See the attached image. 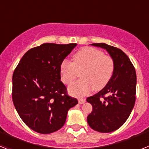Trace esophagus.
Returning a JSON list of instances; mask_svg holds the SVG:
<instances>
[{
	"label": "esophagus",
	"mask_w": 149,
	"mask_h": 149,
	"mask_svg": "<svg viewBox=\"0 0 149 149\" xmlns=\"http://www.w3.org/2000/svg\"><path fill=\"white\" fill-rule=\"evenodd\" d=\"M85 101H86V100L84 99V98H79V99H78V103L80 104H84V103H85Z\"/></svg>",
	"instance_id": "1"
}]
</instances>
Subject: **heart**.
<instances>
[{
    "mask_svg": "<svg viewBox=\"0 0 149 149\" xmlns=\"http://www.w3.org/2000/svg\"><path fill=\"white\" fill-rule=\"evenodd\" d=\"M114 61L111 56L104 55L101 51L86 47L72 56V63L65 60L60 65V75L65 84H72L81 74L82 80L68 88L72 96L87 95L93 90H100L108 84L114 72Z\"/></svg>",
    "mask_w": 149,
    "mask_h": 149,
    "instance_id": "heart-1",
    "label": "heart"
}]
</instances>
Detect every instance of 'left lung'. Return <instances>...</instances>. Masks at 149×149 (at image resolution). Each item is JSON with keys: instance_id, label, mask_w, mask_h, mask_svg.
<instances>
[{"instance_id": "8db88e82", "label": "left lung", "mask_w": 149, "mask_h": 149, "mask_svg": "<svg viewBox=\"0 0 149 149\" xmlns=\"http://www.w3.org/2000/svg\"><path fill=\"white\" fill-rule=\"evenodd\" d=\"M91 45L106 50L113 60L115 66L108 84L97 94L86 99L93 106L87 122L96 131L113 132L126 122L134 108L136 100V72L128 56L121 49L105 43ZM104 95L108 97H104Z\"/></svg>"}]
</instances>
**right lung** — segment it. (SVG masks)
Here are the masks:
<instances>
[{
	"mask_svg": "<svg viewBox=\"0 0 149 149\" xmlns=\"http://www.w3.org/2000/svg\"><path fill=\"white\" fill-rule=\"evenodd\" d=\"M76 43H45L22 56L13 75V101L24 123L47 134L61 128L68 110L78 102L67 95L60 81V65Z\"/></svg>",
	"mask_w": 149,
	"mask_h": 149,
	"instance_id": "right-lung-1",
	"label": "right lung"
}]
</instances>
